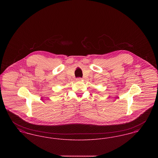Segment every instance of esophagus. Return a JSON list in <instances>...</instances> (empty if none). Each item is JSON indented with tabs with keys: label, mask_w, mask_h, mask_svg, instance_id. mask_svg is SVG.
<instances>
[{
	"label": "esophagus",
	"mask_w": 158,
	"mask_h": 158,
	"mask_svg": "<svg viewBox=\"0 0 158 158\" xmlns=\"http://www.w3.org/2000/svg\"><path fill=\"white\" fill-rule=\"evenodd\" d=\"M82 78H81V77H77V78L76 79V81H82Z\"/></svg>",
	"instance_id": "34e87169"
}]
</instances>
